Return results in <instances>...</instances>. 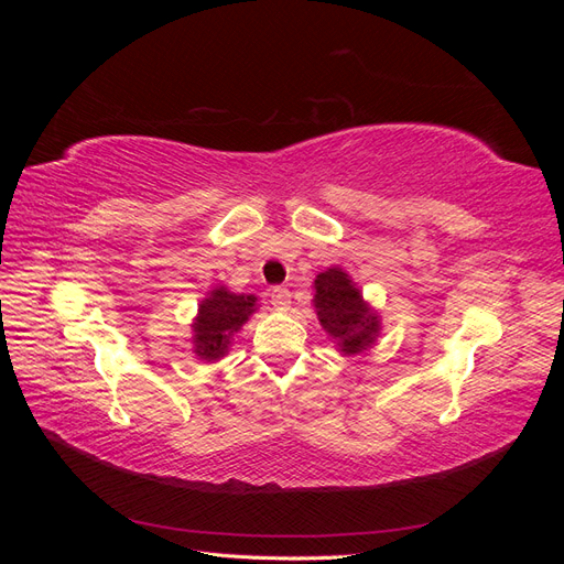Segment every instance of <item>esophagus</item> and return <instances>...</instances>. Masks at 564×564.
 Masks as SVG:
<instances>
[{"instance_id":"1","label":"esophagus","mask_w":564,"mask_h":564,"mask_svg":"<svg viewBox=\"0 0 564 564\" xmlns=\"http://www.w3.org/2000/svg\"><path fill=\"white\" fill-rule=\"evenodd\" d=\"M270 301L278 311H286L292 305V294H289L286 286H272L270 289Z\"/></svg>"}]
</instances>
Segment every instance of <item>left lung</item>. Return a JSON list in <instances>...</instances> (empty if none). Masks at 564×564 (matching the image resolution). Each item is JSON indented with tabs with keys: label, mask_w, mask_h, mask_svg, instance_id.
Returning a JSON list of instances; mask_svg holds the SVG:
<instances>
[{
	"label": "left lung",
	"mask_w": 564,
	"mask_h": 564,
	"mask_svg": "<svg viewBox=\"0 0 564 564\" xmlns=\"http://www.w3.org/2000/svg\"><path fill=\"white\" fill-rule=\"evenodd\" d=\"M315 313L338 350L344 355H357L367 350L379 336V315L369 308L360 289L340 268H327L315 278Z\"/></svg>",
	"instance_id": "8db88e82"
}]
</instances>
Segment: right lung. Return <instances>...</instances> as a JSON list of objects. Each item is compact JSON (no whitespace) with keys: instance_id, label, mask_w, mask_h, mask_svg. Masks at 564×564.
<instances>
[{"instance_id":"add662e5","label":"right lung","mask_w":564,"mask_h":564,"mask_svg":"<svg viewBox=\"0 0 564 564\" xmlns=\"http://www.w3.org/2000/svg\"><path fill=\"white\" fill-rule=\"evenodd\" d=\"M256 311L253 294H232L226 286H216L199 303L193 322V346L199 360L216 362L228 352L232 336Z\"/></svg>"}]
</instances>
